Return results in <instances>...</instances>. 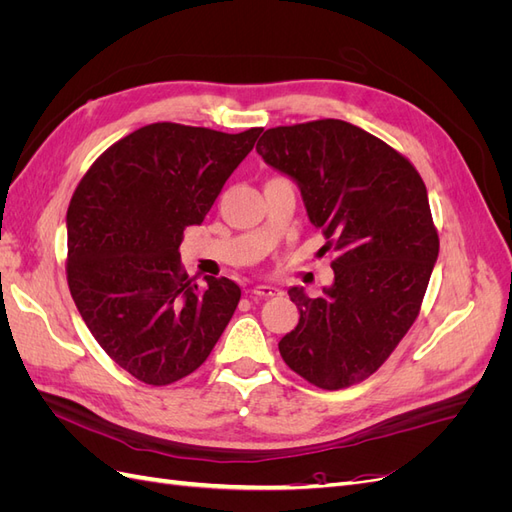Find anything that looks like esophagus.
Here are the masks:
<instances>
[{"mask_svg": "<svg viewBox=\"0 0 512 512\" xmlns=\"http://www.w3.org/2000/svg\"><path fill=\"white\" fill-rule=\"evenodd\" d=\"M250 294L254 299H267V297H275V294H280V290H277L275 286H269V284H258V286L250 288Z\"/></svg>", "mask_w": 512, "mask_h": 512, "instance_id": "1", "label": "esophagus"}]
</instances>
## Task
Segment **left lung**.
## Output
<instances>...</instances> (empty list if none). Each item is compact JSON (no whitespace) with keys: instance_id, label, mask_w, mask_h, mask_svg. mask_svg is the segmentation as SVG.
Here are the masks:
<instances>
[{"instance_id":"1","label":"left lung","mask_w":512,"mask_h":512,"mask_svg":"<svg viewBox=\"0 0 512 512\" xmlns=\"http://www.w3.org/2000/svg\"><path fill=\"white\" fill-rule=\"evenodd\" d=\"M256 151L299 185L322 252L337 254L320 297L288 288L301 316L280 354L320 389H346L389 359L421 309L440 252L427 188L401 153L342 119L271 128Z\"/></svg>"}]
</instances>
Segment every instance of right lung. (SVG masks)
Returning <instances> with one entry per match:
<instances>
[{"label": "right lung", "instance_id": "obj_1", "mask_svg": "<svg viewBox=\"0 0 512 512\" xmlns=\"http://www.w3.org/2000/svg\"><path fill=\"white\" fill-rule=\"evenodd\" d=\"M260 132L151 123L108 147L74 190L66 215L72 299L102 350L145 384L190 376L235 314L241 288L228 277L194 284L179 245Z\"/></svg>", "mask_w": 512, "mask_h": 512}]
</instances>
